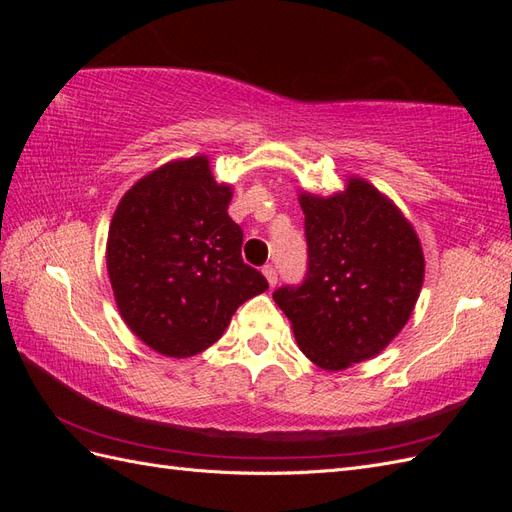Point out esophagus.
<instances>
[{"instance_id": "obj_1", "label": "esophagus", "mask_w": 512, "mask_h": 512, "mask_svg": "<svg viewBox=\"0 0 512 512\" xmlns=\"http://www.w3.org/2000/svg\"><path fill=\"white\" fill-rule=\"evenodd\" d=\"M262 273H265L269 286H275V284H277V271H275L273 265H265V267H262Z\"/></svg>"}]
</instances>
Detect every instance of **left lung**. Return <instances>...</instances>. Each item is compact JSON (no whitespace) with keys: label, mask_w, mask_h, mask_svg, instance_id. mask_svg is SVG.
<instances>
[{"label":"left lung","mask_w":512,"mask_h":512,"mask_svg":"<svg viewBox=\"0 0 512 512\" xmlns=\"http://www.w3.org/2000/svg\"><path fill=\"white\" fill-rule=\"evenodd\" d=\"M307 269L273 292L309 361L346 369L376 356L404 329L423 286L425 258L401 211L363 179L344 194H301Z\"/></svg>","instance_id":"left-lung-1"}]
</instances>
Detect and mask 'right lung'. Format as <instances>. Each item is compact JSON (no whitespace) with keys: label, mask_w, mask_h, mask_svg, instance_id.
Listing matches in <instances>:
<instances>
[{"label":"right lung","mask_w":512,"mask_h":512,"mask_svg":"<svg viewBox=\"0 0 512 512\" xmlns=\"http://www.w3.org/2000/svg\"><path fill=\"white\" fill-rule=\"evenodd\" d=\"M232 192L196 156L153 170L121 198L108 228L106 267L115 301L138 339L166 356L218 342L232 314L269 282L241 258Z\"/></svg>","instance_id":"right-lung-1"}]
</instances>
